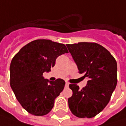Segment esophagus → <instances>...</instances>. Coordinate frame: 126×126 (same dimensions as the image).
<instances>
[{"label":"esophagus","instance_id":"obj_1","mask_svg":"<svg viewBox=\"0 0 126 126\" xmlns=\"http://www.w3.org/2000/svg\"><path fill=\"white\" fill-rule=\"evenodd\" d=\"M65 85H66V86H67V87H68V86H69V83H68V82H66Z\"/></svg>","mask_w":126,"mask_h":126}]
</instances>
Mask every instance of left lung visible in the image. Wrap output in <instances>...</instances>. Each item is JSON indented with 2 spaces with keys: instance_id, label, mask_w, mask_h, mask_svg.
Listing matches in <instances>:
<instances>
[{
  "instance_id": "1",
  "label": "left lung",
  "mask_w": 126,
  "mask_h": 126,
  "mask_svg": "<svg viewBox=\"0 0 126 126\" xmlns=\"http://www.w3.org/2000/svg\"><path fill=\"white\" fill-rule=\"evenodd\" d=\"M78 66L79 74L89 78L82 89L69 84L73 94L68 99L69 108L79 118H92L109 104L117 83V61L102 46L94 42L66 44Z\"/></svg>"
}]
</instances>
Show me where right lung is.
Returning a JSON list of instances; mask_svg holds the SVG:
<instances>
[{"mask_svg":"<svg viewBox=\"0 0 126 126\" xmlns=\"http://www.w3.org/2000/svg\"><path fill=\"white\" fill-rule=\"evenodd\" d=\"M65 45L50 39H37L27 44L12 59L10 86L17 101L27 112L35 116L48 114L65 82L49 81L43 73L50 72L57 58L67 53Z\"/></svg>","mask_w":126,"mask_h":126,"instance_id":"add662e5","label":"right lung"}]
</instances>
